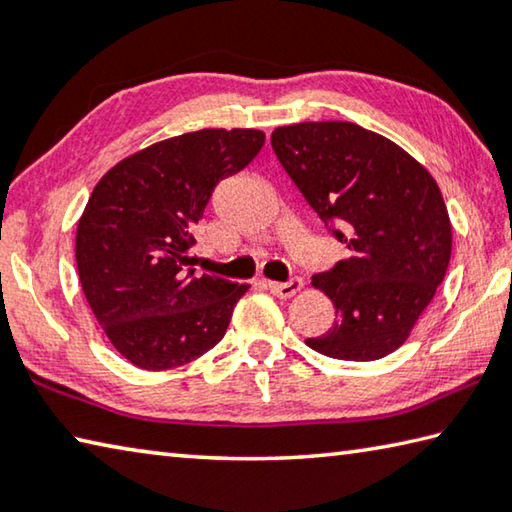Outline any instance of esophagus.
<instances>
[{
	"instance_id": "esophagus-1",
	"label": "esophagus",
	"mask_w": 512,
	"mask_h": 512,
	"mask_svg": "<svg viewBox=\"0 0 512 512\" xmlns=\"http://www.w3.org/2000/svg\"><path fill=\"white\" fill-rule=\"evenodd\" d=\"M266 287L271 289V293L277 298H293L298 291H302L305 282H302L300 277H293V280H289V282H268Z\"/></svg>"
}]
</instances>
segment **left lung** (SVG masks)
Returning <instances> with one entry per match:
<instances>
[{
  "label": "left lung",
  "mask_w": 512,
  "mask_h": 512,
  "mask_svg": "<svg viewBox=\"0 0 512 512\" xmlns=\"http://www.w3.org/2000/svg\"><path fill=\"white\" fill-rule=\"evenodd\" d=\"M277 160L311 210L348 248L311 277L336 309L305 343L325 357L375 361L409 339L452 257V221L440 187L388 137L352 121H302L271 135Z\"/></svg>",
  "instance_id": "left-lung-1"
}]
</instances>
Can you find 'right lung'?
Instances as JSON below:
<instances>
[{"instance_id":"right-lung-1","label":"right lung","mask_w":512,"mask_h":512,"mask_svg":"<svg viewBox=\"0 0 512 512\" xmlns=\"http://www.w3.org/2000/svg\"><path fill=\"white\" fill-rule=\"evenodd\" d=\"M264 140L255 128L176 135L119 160L92 189L76 268L103 334L133 366H185L223 339L248 284L196 273L192 230L219 180L253 162Z\"/></svg>"}]
</instances>
